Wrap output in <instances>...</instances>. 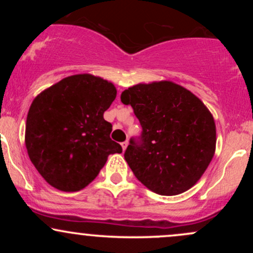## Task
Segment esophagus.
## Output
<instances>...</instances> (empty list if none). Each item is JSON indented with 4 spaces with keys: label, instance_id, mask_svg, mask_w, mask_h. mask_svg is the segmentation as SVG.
<instances>
[{
    "label": "esophagus",
    "instance_id": "34e87169",
    "mask_svg": "<svg viewBox=\"0 0 253 253\" xmlns=\"http://www.w3.org/2000/svg\"><path fill=\"white\" fill-rule=\"evenodd\" d=\"M121 146H123V150H124V151H126L127 146H128V141H124V143L121 144Z\"/></svg>",
    "mask_w": 253,
    "mask_h": 253
}]
</instances>
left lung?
<instances>
[{
  "label": "left lung",
  "instance_id": "obj_1",
  "mask_svg": "<svg viewBox=\"0 0 253 253\" xmlns=\"http://www.w3.org/2000/svg\"><path fill=\"white\" fill-rule=\"evenodd\" d=\"M140 121V141L130 139L125 159L147 189L172 196L195 185L215 153L216 128L205 103L171 81L139 83L124 90Z\"/></svg>",
  "mask_w": 253,
  "mask_h": 253
}]
</instances>
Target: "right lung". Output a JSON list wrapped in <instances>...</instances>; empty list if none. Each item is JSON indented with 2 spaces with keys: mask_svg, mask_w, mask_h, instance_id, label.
<instances>
[{
  "mask_svg": "<svg viewBox=\"0 0 253 253\" xmlns=\"http://www.w3.org/2000/svg\"><path fill=\"white\" fill-rule=\"evenodd\" d=\"M117 97L112 82L90 74L63 78L32 102L25 144L31 162L48 184L62 191L85 188L123 147L110 139L103 113Z\"/></svg>",
  "mask_w": 253,
  "mask_h": 253,
  "instance_id": "right-lung-1",
  "label": "right lung"
}]
</instances>
